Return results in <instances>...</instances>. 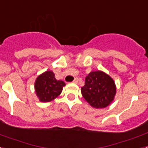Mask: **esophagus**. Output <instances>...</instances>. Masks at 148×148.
I'll return each instance as SVG.
<instances>
[{
    "label": "esophagus",
    "instance_id": "obj_1",
    "mask_svg": "<svg viewBox=\"0 0 148 148\" xmlns=\"http://www.w3.org/2000/svg\"><path fill=\"white\" fill-rule=\"evenodd\" d=\"M73 83L78 84V78H75V79H74V81H73Z\"/></svg>",
    "mask_w": 148,
    "mask_h": 148
}]
</instances>
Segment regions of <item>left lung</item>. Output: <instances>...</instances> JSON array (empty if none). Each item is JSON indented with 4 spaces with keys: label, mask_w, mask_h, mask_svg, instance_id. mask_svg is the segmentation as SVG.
Returning a JSON list of instances; mask_svg holds the SVG:
<instances>
[{
    "label": "left lung",
    "mask_w": 148,
    "mask_h": 148,
    "mask_svg": "<svg viewBox=\"0 0 148 148\" xmlns=\"http://www.w3.org/2000/svg\"><path fill=\"white\" fill-rule=\"evenodd\" d=\"M84 99L96 109L107 108L113 102L116 86L108 74L101 70L92 71L85 78V84L81 88Z\"/></svg>",
    "instance_id": "left-lung-1"
}]
</instances>
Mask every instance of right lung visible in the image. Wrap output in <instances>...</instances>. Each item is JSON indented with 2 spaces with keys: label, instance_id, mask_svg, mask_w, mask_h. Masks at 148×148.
<instances>
[{
  "label": "right lung",
  "instance_id": "right-lung-1",
  "mask_svg": "<svg viewBox=\"0 0 148 148\" xmlns=\"http://www.w3.org/2000/svg\"><path fill=\"white\" fill-rule=\"evenodd\" d=\"M65 85L63 81L56 79L53 71L47 70L37 77L35 91L40 102H49L58 97Z\"/></svg>",
  "mask_w": 148,
  "mask_h": 148
}]
</instances>
